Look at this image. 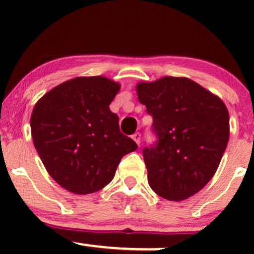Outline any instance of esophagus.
<instances>
[{
    "mask_svg": "<svg viewBox=\"0 0 254 254\" xmlns=\"http://www.w3.org/2000/svg\"><path fill=\"white\" fill-rule=\"evenodd\" d=\"M132 138H133V141H135L136 143L139 145V143H141V133H139V132H135V133H133V135H132Z\"/></svg>",
    "mask_w": 254,
    "mask_h": 254,
    "instance_id": "obj_1",
    "label": "esophagus"
}]
</instances>
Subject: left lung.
Wrapping results in <instances>:
<instances>
[{
	"label": "left lung",
	"instance_id": "1",
	"mask_svg": "<svg viewBox=\"0 0 254 254\" xmlns=\"http://www.w3.org/2000/svg\"><path fill=\"white\" fill-rule=\"evenodd\" d=\"M136 92L159 137L156 147L143 149L148 184L165 199H188L216 173L229 139L227 106L188 77L143 81Z\"/></svg>",
	"mask_w": 254,
	"mask_h": 254
}]
</instances>
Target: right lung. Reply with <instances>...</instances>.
<instances>
[{"label": "right lung", "instance_id": "1", "mask_svg": "<svg viewBox=\"0 0 254 254\" xmlns=\"http://www.w3.org/2000/svg\"><path fill=\"white\" fill-rule=\"evenodd\" d=\"M121 84L105 76H78L58 84L34 105L33 144L58 185L75 194L105 188L122 157L137 144L119 130L110 104Z\"/></svg>", "mask_w": 254, "mask_h": 254}]
</instances>
